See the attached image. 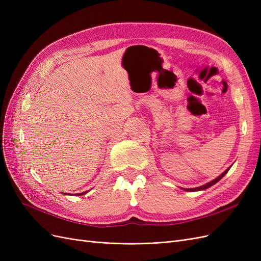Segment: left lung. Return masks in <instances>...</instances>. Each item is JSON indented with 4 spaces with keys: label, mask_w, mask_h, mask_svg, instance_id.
Masks as SVG:
<instances>
[{
    "label": "left lung",
    "mask_w": 261,
    "mask_h": 261,
    "mask_svg": "<svg viewBox=\"0 0 261 261\" xmlns=\"http://www.w3.org/2000/svg\"><path fill=\"white\" fill-rule=\"evenodd\" d=\"M228 170H230V168H228L226 171H224V172L222 173V174H221L220 176H218L216 179L211 180L210 183H207L206 185H202V186H200V187H196V188H186L185 191H187V192H196V191H203V189H207L208 187H210V186H212V185H215L216 183H218V181H219L221 178H222V177L226 174V173L228 172Z\"/></svg>",
    "instance_id": "obj_1"
}]
</instances>
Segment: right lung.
I'll return each instance as SVG.
<instances>
[{
    "label": "right lung",
    "mask_w": 261,
    "mask_h": 261,
    "mask_svg": "<svg viewBox=\"0 0 261 261\" xmlns=\"http://www.w3.org/2000/svg\"><path fill=\"white\" fill-rule=\"evenodd\" d=\"M87 192H85V193H82V194H78V195H84V194H86Z\"/></svg>",
    "instance_id": "add662e5"
}]
</instances>
